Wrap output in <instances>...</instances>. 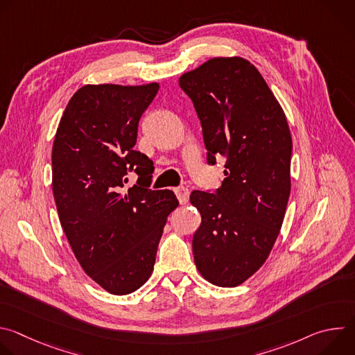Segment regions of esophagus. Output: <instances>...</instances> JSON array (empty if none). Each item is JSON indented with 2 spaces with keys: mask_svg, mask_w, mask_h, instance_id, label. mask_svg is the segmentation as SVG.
<instances>
[{
  "mask_svg": "<svg viewBox=\"0 0 355 355\" xmlns=\"http://www.w3.org/2000/svg\"><path fill=\"white\" fill-rule=\"evenodd\" d=\"M174 192H175V195H177V198H178L181 205L187 204L188 199H189V191H188V188H185V187H177V188H174Z\"/></svg>",
  "mask_w": 355,
  "mask_h": 355,
  "instance_id": "34e87169",
  "label": "esophagus"
}]
</instances>
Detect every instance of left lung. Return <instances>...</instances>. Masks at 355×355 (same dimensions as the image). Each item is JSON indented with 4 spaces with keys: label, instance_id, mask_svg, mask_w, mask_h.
<instances>
[{
    "label": "left lung",
    "instance_id": "left-lung-1",
    "mask_svg": "<svg viewBox=\"0 0 355 355\" xmlns=\"http://www.w3.org/2000/svg\"><path fill=\"white\" fill-rule=\"evenodd\" d=\"M200 121L207 163L225 157L214 191L195 189L200 212L192 252L202 277L237 286L267 260L279 234L291 192L292 139L266 80L241 58H215L180 77Z\"/></svg>",
    "mask_w": 355,
    "mask_h": 355
}]
</instances>
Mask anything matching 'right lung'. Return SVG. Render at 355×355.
<instances>
[{
	"instance_id": "right-lung-1",
	"label": "right lung",
	"mask_w": 355,
	"mask_h": 355,
	"mask_svg": "<svg viewBox=\"0 0 355 355\" xmlns=\"http://www.w3.org/2000/svg\"><path fill=\"white\" fill-rule=\"evenodd\" d=\"M159 84L84 85L69 101L52 150L53 195L62 227L83 270L114 295L139 289L155 268L170 189H150L153 162L135 150L141 115ZM137 185L126 194L125 175Z\"/></svg>"
}]
</instances>
